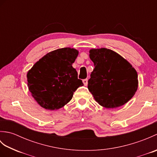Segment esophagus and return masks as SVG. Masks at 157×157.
Returning <instances> with one entry per match:
<instances>
[{
	"mask_svg": "<svg viewBox=\"0 0 157 157\" xmlns=\"http://www.w3.org/2000/svg\"><path fill=\"white\" fill-rule=\"evenodd\" d=\"M83 83H84V86H87L88 85V79H83Z\"/></svg>",
	"mask_w": 157,
	"mask_h": 157,
	"instance_id": "obj_1",
	"label": "esophagus"
}]
</instances>
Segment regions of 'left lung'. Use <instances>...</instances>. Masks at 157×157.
I'll use <instances>...</instances> for the list:
<instances>
[{
  "mask_svg": "<svg viewBox=\"0 0 157 157\" xmlns=\"http://www.w3.org/2000/svg\"><path fill=\"white\" fill-rule=\"evenodd\" d=\"M89 53L94 69L88 80V88L95 101L107 109L125 105L137 91L136 70L111 49L92 48Z\"/></svg>",
  "mask_w": 157,
  "mask_h": 157,
  "instance_id": "obj_1",
  "label": "left lung"
}]
</instances>
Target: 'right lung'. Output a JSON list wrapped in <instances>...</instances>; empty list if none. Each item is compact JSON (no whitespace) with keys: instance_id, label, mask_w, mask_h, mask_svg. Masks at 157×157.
<instances>
[{"instance_id":"obj_1","label":"right lung","mask_w":157,"mask_h":157,"mask_svg":"<svg viewBox=\"0 0 157 157\" xmlns=\"http://www.w3.org/2000/svg\"><path fill=\"white\" fill-rule=\"evenodd\" d=\"M78 51L69 47L47 53L27 73L28 86L33 98L42 108L57 110L71 101L73 92L84 86L72 67Z\"/></svg>"}]
</instances>
